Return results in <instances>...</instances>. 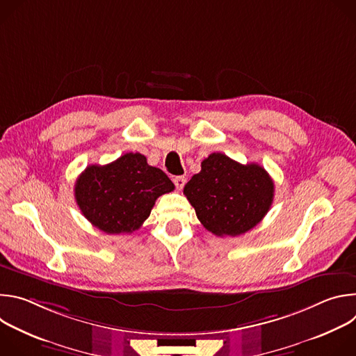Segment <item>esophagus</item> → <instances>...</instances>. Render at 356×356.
<instances>
[{"instance_id": "esophagus-1", "label": "esophagus", "mask_w": 356, "mask_h": 356, "mask_svg": "<svg viewBox=\"0 0 356 356\" xmlns=\"http://www.w3.org/2000/svg\"><path fill=\"white\" fill-rule=\"evenodd\" d=\"M173 183H175V186H176L177 190H181V188L184 187V184H186V177H184V176H176V177L173 179Z\"/></svg>"}]
</instances>
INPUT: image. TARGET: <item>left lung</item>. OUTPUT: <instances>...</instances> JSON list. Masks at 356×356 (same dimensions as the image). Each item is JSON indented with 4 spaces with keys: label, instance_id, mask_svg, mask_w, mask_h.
Here are the masks:
<instances>
[{
    "label": "left lung",
    "instance_id": "left-lung-1",
    "mask_svg": "<svg viewBox=\"0 0 356 356\" xmlns=\"http://www.w3.org/2000/svg\"><path fill=\"white\" fill-rule=\"evenodd\" d=\"M183 193L206 229L217 236H238L268 214L275 184L262 166L241 165L217 152L201 162L200 173Z\"/></svg>",
    "mask_w": 356,
    "mask_h": 356
}]
</instances>
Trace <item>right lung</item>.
I'll return each instance as SVG.
<instances>
[{
  "label": "right lung",
  "instance_id": "add662e5",
  "mask_svg": "<svg viewBox=\"0 0 356 356\" xmlns=\"http://www.w3.org/2000/svg\"><path fill=\"white\" fill-rule=\"evenodd\" d=\"M175 190L165 172L140 154H125L77 177L74 197L83 216L106 234H131L149 217L159 195Z\"/></svg>",
  "mask_w": 356,
  "mask_h": 356
}]
</instances>
